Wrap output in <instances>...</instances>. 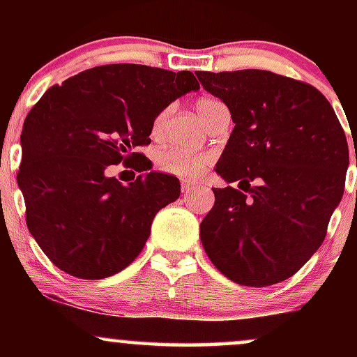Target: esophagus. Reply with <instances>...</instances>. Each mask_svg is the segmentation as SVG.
Instances as JSON below:
<instances>
[{"label": "esophagus", "instance_id": "1", "mask_svg": "<svg viewBox=\"0 0 357 357\" xmlns=\"http://www.w3.org/2000/svg\"><path fill=\"white\" fill-rule=\"evenodd\" d=\"M196 188V184H192L191 181H183L181 183V191L183 192H190Z\"/></svg>", "mask_w": 357, "mask_h": 357}]
</instances>
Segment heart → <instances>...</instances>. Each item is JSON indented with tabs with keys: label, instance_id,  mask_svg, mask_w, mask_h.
Listing matches in <instances>:
<instances>
[{
	"label": "heart",
	"instance_id": "1",
	"mask_svg": "<svg viewBox=\"0 0 357 357\" xmlns=\"http://www.w3.org/2000/svg\"><path fill=\"white\" fill-rule=\"evenodd\" d=\"M221 102L215 99H199L196 102V112L204 124H208L211 114L221 107ZM169 107L159 110L151 124V134L154 137H161L169 121ZM211 155L204 153H190V151L178 149V147H162L154 155V165L161 173L176 176L181 179H195L210 166Z\"/></svg>",
	"mask_w": 357,
	"mask_h": 357
}]
</instances>
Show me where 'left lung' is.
I'll list each match as a JSON object with an SVG mask.
<instances>
[{"mask_svg": "<svg viewBox=\"0 0 357 357\" xmlns=\"http://www.w3.org/2000/svg\"><path fill=\"white\" fill-rule=\"evenodd\" d=\"M230 109L235 127L199 225L216 268L247 287L292 277L321 247L341 203L349 147L329 100L305 82L268 70L196 72Z\"/></svg>", "mask_w": 357, "mask_h": 357, "instance_id": "8db88e82", "label": "left lung"}]
</instances>
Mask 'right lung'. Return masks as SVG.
<instances>
[{"label":"right lung","mask_w":357,"mask_h":357,"mask_svg":"<svg viewBox=\"0 0 357 357\" xmlns=\"http://www.w3.org/2000/svg\"><path fill=\"white\" fill-rule=\"evenodd\" d=\"M198 89L188 70L114 63L77 73L36 102L24 119L16 178L28 230L55 267L99 280L136 260L155 213L181 186L155 171L126 186L105 171L119 162L151 169L134 151L151 142L155 114Z\"/></svg>","instance_id":"1"}]
</instances>
